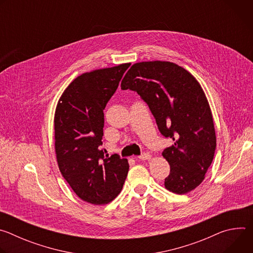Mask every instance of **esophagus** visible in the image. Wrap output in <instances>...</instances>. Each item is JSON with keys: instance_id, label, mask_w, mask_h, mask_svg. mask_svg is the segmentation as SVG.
Segmentation results:
<instances>
[{"instance_id": "obj_1", "label": "esophagus", "mask_w": 253, "mask_h": 253, "mask_svg": "<svg viewBox=\"0 0 253 253\" xmlns=\"http://www.w3.org/2000/svg\"><path fill=\"white\" fill-rule=\"evenodd\" d=\"M140 160H149L151 158V155L149 153H142L141 155L138 156Z\"/></svg>"}]
</instances>
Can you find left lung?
I'll use <instances>...</instances> for the list:
<instances>
[{"instance_id": "obj_1", "label": "left lung", "mask_w": 253, "mask_h": 253, "mask_svg": "<svg viewBox=\"0 0 253 253\" xmlns=\"http://www.w3.org/2000/svg\"><path fill=\"white\" fill-rule=\"evenodd\" d=\"M121 89L137 92L148 105L160 133L174 141L162 152L170 165L165 188L176 194L195 189L216 148L212 114L200 84L182 67L153 61L134 64Z\"/></svg>"}]
</instances>
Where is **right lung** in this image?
Returning a JSON list of instances; mask_svg holds the SVG:
<instances>
[{"label":"right lung","mask_w":253,"mask_h":253,"mask_svg":"<svg viewBox=\"0 0 253 253\" xmlns=\"http://www.w3.org/2000/svg\"><path fill=\"white\" fill-rule=\"evenodd\" d=\"M130 63L82 74L62 94L55 113V150L62 176L84 201L101 205L122 190L129 164L118 154L105 156V107Z\"/></svg>","instance_id":"1"}]
</instances>
